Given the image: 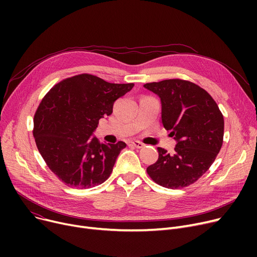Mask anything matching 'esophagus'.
Instances as JSON below:
<instances>
[{
    "label": "esophagus",
    "mask_w": 257,
    "mask_h": 257,
    "mask_svg": "<svg viewBox=\"0 0 257 257\" xmlns=\"http://www.w3.org/2000/svg\"><path fill=\"white\" fill-rule=\"evenodd\" d=\"M130 146L136 147V148H138V149H142V148H144V147H145V145H144L143 143L139 142V141H133V142H130Z\"/></svg>",
    "instance_id": "34e87169"
}]
</instances>
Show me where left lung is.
Here are the masks:
<instances>
[{
    "mask_svg": "<svg viewBox=\"0 0 257 257\" xmlns=\"http://www.w3.org/2000/svg\"><path fill=\"white\" fill-rule=\"evenodd\" d=\"M144 86L159 96L164 127L177 141L172 154L157 148L158 159L147 173L172 190L191 185L210 168L222 148L224 117L219 106L191 81L168 79Z\"/></svg>",
    "mask_w": 257,
    "mask_h": 257,
    "instance_id": "8db88e82",
    "label": "left lung"
}]
</instances>
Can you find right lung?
Listing matches in <instances>:
<instances>
[{"label":"right lung","instance_id":"obj_1","mask_svg":"<svg viewBox=\"0 0 257 257\" xmlns=\"http://www.w3.org/2000/svg\"><path fill=\"white\" fill-rule=\"evenodd\" d=\"M133 86L80 74L54 85L39 103L33 119L37 149L65 185L85 190L109 178L126 144L106 145L90 136L99 119L112 113L114 101Z\"/></svg>","mask_w":257,"mask_h":257}]
</instances>
